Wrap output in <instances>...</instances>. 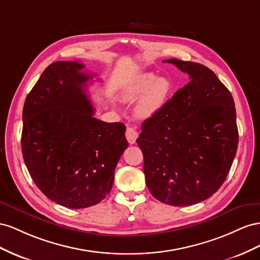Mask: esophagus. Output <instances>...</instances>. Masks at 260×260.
Segmentation results:
<instances>
[{"instance_id":"1","label":"esophagus","mask_w":260,"mask_h":260,"mask_svg":"<svg viewBox=\"0 0 260 260\" xmlns=\"http://www.w3.org/2000/svg\"><path fill=\"white\" fill-rule=\"evenodd\" d=\"M125 136H126V139H127V142L129 144H135L136 143V139L138 137V133L136 132L135 128L127 127V128H126Z\"/></svg>"}]
</instances>
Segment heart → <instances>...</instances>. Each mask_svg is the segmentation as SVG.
<instances>
[{
  "label": "heart",
  "instance_id": "obj_1",
  "mask_svg": "<svg viewBox=\"0 0 260 260\" xmlns=\"http://www.w3.org/2000/svg\"><path fill=\"white\" fill-rule=\"evenodd\" d=\"M172 90V84L166 77L155 78L153 74H144L133 81L123 91L126 100L136 101L137 113L143 117L155 114L166 105Z\"/></svg>",
  "mask_w": 260,
  "mask_h": 260
}]
</instances>
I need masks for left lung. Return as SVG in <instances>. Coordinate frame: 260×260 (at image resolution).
<instances>
[{
  "label": "left lung",
  "instance_id": "left-lung-1",
  "mask_svg": "<svg viewBox=\"0 0 260 260\" xmlns=\"http://www.w3.org/2000/svg\"><path fill=\"white\" fill-rule=\"evenodd\" d=\"M163 62L188 74L189 83L142 125L146 184L161 203L195 205L213 195L231 169L239 144L234 100L205 65Z\"/></svg>",
  "mask_w": 260,
  "mask_h": 260
}]
</instances>
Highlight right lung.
Segmentation results:
<instances>
[{
    "instance_id": "right-lung-1",
    "label": "right lung",
    "mask_w": 260,
    "mask_h": 260,
    "mask_svg": "<svg viewBox=\"0 0 260 260\" xmlns=\"http://www.w3.org/2000/svg\"><path fill=\"white\" fill-rule=\"evenodd\" d=\"M84 64L52 63L43 71L23 110L21 151L32 181L44 195L73 209L105 199L128 143L123 123L93 116Z\"/></svg>"
}]
</instances>
